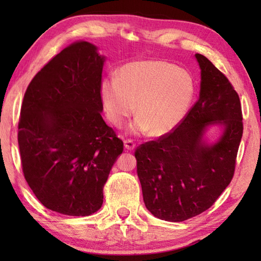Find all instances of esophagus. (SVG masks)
Returning <instances> with one entry per match:
<instances>
[{
	"label": "esophagus",
	"mask_w": 261,
	"mask_h": 261,
	"mask_svg": "<svg viewBox=\"0 0 261 261\" xmlns=\"http://www.w3.org/2000/svg\"><path fill=\"white\" fill-rule=\"evenodd\" d=\"M124 148L127 149V150H134V149L136 148V143L130 139L124 140Z\"/></svg>",
	"instance_id": "esophagus-1"
}]
</instances>
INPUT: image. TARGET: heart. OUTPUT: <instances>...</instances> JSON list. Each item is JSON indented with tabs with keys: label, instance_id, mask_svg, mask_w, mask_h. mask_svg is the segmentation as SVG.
<instances>
[{
	"label": "heart",
	"instance_id": "b5f03b06",
	"mask_svg": "<svg viewBox=\"0 0 261 261\" xmlns=\"http://www.w3.org/2000/svg\"><path fill=\"white\" fill-rule=\"evenodd\" d=\"M196 93L190 71L165 60H138L125 64L118 77L101 82L99 96L108 120L121 126L135 113L132 134L150 132L153 137L170 134L185 119Z\"/></svg>",
	"mask_w": 261,
	"mask_h": 261
}]
</instances>
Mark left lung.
Instances as JSON below:
<instances>
[{
	"mask_svg": "<svg viewBox=\"0 0 261 261\" xmlns=\"http://www.w3.org/2000/svg\"><path fill=\"white\" fill-rule=\"evenodd\" d=\"M197 102L170 134L135 151L143 202L156 218L181 222L210 208L233 178L242 138L241 103L225 75L201 54ZM220 124L215 144L202 139L207 126Z\"/></svg>",
	"mask_w": 261,
	"mask_h": 261,
	"instance_id": "1",
	"label": "left lung"
}]
</instances>
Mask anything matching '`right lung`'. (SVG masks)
I'll list each match as a JSON object with an SVG mask.
<instances>
[{
	"label": "right lung",
	"instance_id": "right-lung-1",
	"mask_svg": "<svg viewBox=\"0 0 261 261\" xmlns=\"http://www.w3.org/2000/svg\"><path fill=\"white\" fill-rule=\"evenodd\" d=\"M105 57L77 41L46 64L28 86L18 127L22 170L33 194L55 212L87 216L123 151L105 123L99 85Z\"/></svg>",
	"mask_w": 261,
	"mask_h": 261
}]
</instances>
